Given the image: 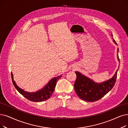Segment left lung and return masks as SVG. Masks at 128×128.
<instances>
[{
  "instance_id": "8db88e82",
  "label": "left lung",
  "mask_w": 128,
  "mask_h": 128,
  "mask_svg": "<svg viewBox=\"0 0 128 128\" xmlns=\"http://www.w3.org/2000/svg\"><path fill=\"white\" fill-rule=\"evenodd\" d=\"M113 40L116 44V41L114 39ZM117 52H118V49ZM117 56L118 59L120 61L118 55ZM118 70V69L112 78L101 83L95 82L78 71H76V79L74 87L76 94L82 100L88 102H94L100 99L113 88L116 81Z\"/></svg>"
}]
</instances>
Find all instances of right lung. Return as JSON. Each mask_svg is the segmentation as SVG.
<instances>
[{
	"label": "right lung",
	"instance_id": "add662e5",
	"mask_svg": "<svg viewBox=\"0 0 128 128\" xmlns=\"http://www.w3.org/2000/svg\"><path fill=\"white\" fill-rule=\"evenodd\" d=\"M61 76H62L60 75L57 76V77L52 78L42 89L35 92H29L25 91L24 90L20 88L16 84V82L14 80L13 74L12 72V81L14 87L16 88L19 92L24 96L26 98L34 102L44 101L49 99L54 92L55 86L56 84H57V80L61 77Z\"/></svg>",
	"mask_w": 128,
	"mask_h": 128
}]
</instances>
